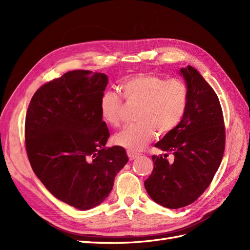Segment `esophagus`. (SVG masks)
I'll list each match as a JSON object with an SVG mask.
<instances>
[{
	"label": "esophagus",
	"instance_id": "34e87169",
	"mask_svg": "<svg viewBox=\"0 0 250 250\" xmlns=\"http://www.w3.org/2000/svg\"><path fill=\"white\" fill-rule=\"evenodd\" d=\"M127 155H128V157H129L130 161H133L139 156V153L134 152V151H131V150H127Z\"/></svg>",
	"mask_w": 250,
	"mask_h": 250
}]
</instances>
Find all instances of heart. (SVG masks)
<instances>
[{
  "label": "heart",
  "instance_id": "heart-1",
  "mask_svg": "<svg viewBox=\"0 0 250 250\" xmlns=\"http://www.w3.org/2000/svg\"><path fill=\"white\" fill-rule=\"evenodd\" d=\"M121 90L128 102L141 104L137 122L115 137L118 145L139 151L154 138L155 131L164 135L171 132L183 120L188 101V89L179 79H169L153 74H138L126 78ZM104 122L113 127L121 124L122 99L118 93L106 89L99 101Z\"/></svg>",
  "mask_w": 250,
  "mask_h": 250
}]
</instances>
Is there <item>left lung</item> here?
I'll return each instance as SVG.
<instances>
[{
  "label": "left lung",
  "mask_w": 250,
  "mask_h": 250,
  "mask_svg": "<svg viewBox=\"0 0 250 250\" xmlns=\"http://www.w3.org/2000/svg\"><path fill=\"white\" fill-rule=\"evenodd\" d=\"M178 73L188 89L187 110L175 129L154 145L171 152L174 161L153 155V171L144 183L151 199L168 208L188 206L207 190L225 147L223 113L214 89L191 65Z\"/></svg>",
  "instance_id": "1"
}]
</instances>
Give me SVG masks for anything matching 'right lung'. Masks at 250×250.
Listing matches in <instances>:
<instances>
[{
	"label": "right lung",
	"instance_id": "right-lung-1",
	"mask_svg": "<svg viewBox=\"0 0 250 250\" xmlns=\"http://www.w3.org/2000/svg\"><path fill=\"white\" fill-rule=\"evenodd\" d=\"M107 83L102 73L67 72L36 90L26 115V149L35 175L54 197L80 210L108 197L128 162L123 147H105L109 131L99 101Z\"/></svg>",
	"mask_w": 250,
	"mask_h": 250
}]
</instances>
